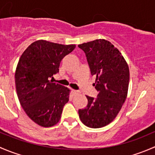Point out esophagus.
<instances>
[{"label":"esophagus","instance_id":"obj_1","mask_svg":"<svg viewBox=\"0 0 155 155\" xmlns=\"http://www.w3.org/2000/svg\"><path fill=\"white\" fill-rule=\"evenodd\" d=\"M71 92L72 94H73V95H76V94H79L80 92L79 91H76V90H74V89H72L71 90Z\"/></svg>","mask_w":155,"mask_h":155}]
</instances>
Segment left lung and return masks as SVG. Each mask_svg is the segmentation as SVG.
Wrapping results in <instances>:
<instances>
[{"label":"left lung","mask_w":155,"mask_h":155,"mask_svg":"<svg viewBox=\"0 0 155 155\" xmlns=\"http://www.w3.org/2000/svg\"><path fill=\"white\" fill-rule=\"evenodd\" d=\"M86 55L96 98L86 96L87 105L79 109L81 121L91 128H100L112 122L121 110L127 96L130 80L127 63L119 50L104 39L79 45Z\"/></svg>","instance_id":"left-lung-1"}]
</instances>
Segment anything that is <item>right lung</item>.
<instances>
[{
  "label": "right lung",
  "mask_w": 155,
  "mask_h": 155,
  "mask_svg": "<svg viewBox=\"0 0 155 155\" xmlns=\"http://www.w3.org/2000/svg\"><path fill=\"white\" fill-rule=\"evenodd\" d=\"M76 45H62L40 40L20 57L15 73L18 101L28 116L38 125L49 127L59 121L70 90L52 82L62 59Z\"/></svg>",
  "instance_id": "right-lung-1"
}]
</instances>
